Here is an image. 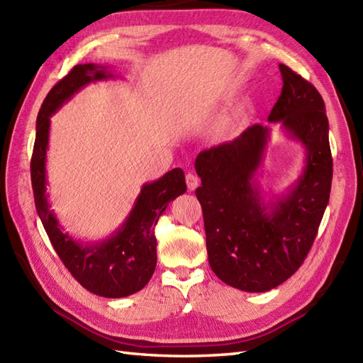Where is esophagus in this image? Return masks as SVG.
<instances>
[{"mask_svg":"<svg viewBox=\"0 0 363 363\" xmlns=\"http://www.w3.org/2000/svg\"><path fill=\"white\" fill-rule=\"evenodd\" d=\"M185 182H187V189H189L190 191L196 190V187L199 185L198 176L193 174V173H187V176H185Z\"/></svg>","mask_w":363,"mask_h":363,"instance_id":"1","label":"esophagus"}]
</instances>
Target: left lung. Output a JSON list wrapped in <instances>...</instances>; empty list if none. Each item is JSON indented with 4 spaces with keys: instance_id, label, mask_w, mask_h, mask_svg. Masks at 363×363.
Wrapping results in <instances>:
<instances>
[{
    "instance_id": "8db88e82",
    "label": "left lung",
    "mask_w": 363,
    "mask_h": 363,
    "mask_svg": "<svg viewBox=\"0 0 363 363\" xmlns=\"http://www.w3.org/2000/svg\"><path fill=\"white\" fill-rule=\"evenodd\" d=\"M282 91L268 121L281 123L306 152L303 172L276 201L265 202L255 181L270 128L255 124L230 143L202 150L194 169L208 262L222 282L248 293L276 288L308 255L328 206L333 157L328 118L315 87L279 64Z\"/></svg>"
}]
</instances>
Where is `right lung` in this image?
I'll use <instances>...</instances> for the list:
<instances>
[{"mask_svg": "<svg viewBox=\"0 0 363 363\" xmlns=\"http://www.w3.org/2000/svg\"><path fill=\"white\" fill-rule=\"evenodd\" d=\"M113 77L106 66L78 64L53 86L36 118L30 176L36 211L62 264L90 293L116 299L143 290L150 281L156 268L157 219L173 199L187 191V185L181 169H173L162 178L144 184L124 224L99 242L82 244L61 228L45 193L50 116L84 86Z\"/></svg>", "mask_w": 363, "mask_h": 363, "instance_id": "add662e5", "label": "right lung"}]
</instances>
